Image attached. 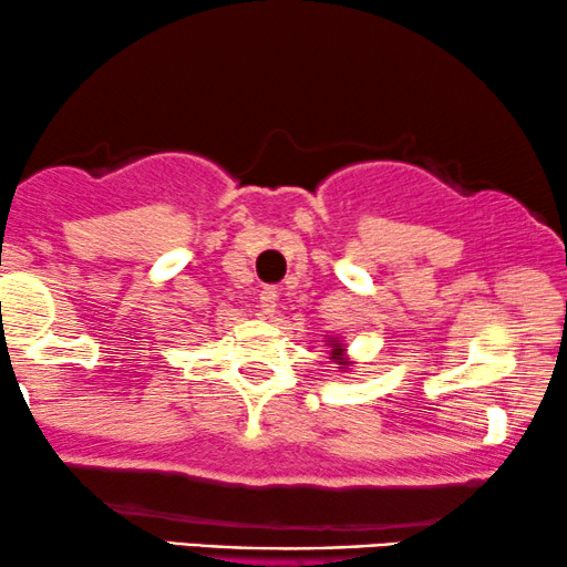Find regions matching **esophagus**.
<instances>
[{
  "mask_svg": "<svg viewBox=\"0 0 567 567\" xmlns=\"http://www.w3.org/2000/svg\"><path fill=\"white\" fill-rule=\"evenodd\" d=\"M260 307H262V316H276V307H278V291L272 286H265L260 291Z\"/></svg>",
  "mask_w": 567,
  "mask_h": 567,
  "instance_id": "obj_1",
  "label": "esophagus"
}]
</instances>
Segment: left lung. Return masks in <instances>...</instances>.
Returning <instances> with one entry per match:
<instances>
[{"instance_id": "1", "label": "left lung", "mask_w": 567, "mask_h": 567, "mask_svg": "<svg viewBox=\"0 0 567 567\" xmlns=\"http://www.w3.org/2000/svg\"><path fill=\"white\" fill-rule=\"evenodd\" d=\"M333 354H341V349L337 347V349H333Z\"/></svg>"}]
</instances>
